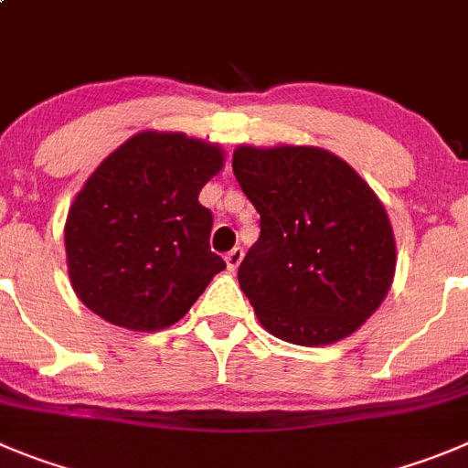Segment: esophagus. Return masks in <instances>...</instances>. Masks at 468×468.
I'll return each mask as SVG.
<instances>
[{
	"label": "esophagus",
	"mask_w": 468,
	"mask_h": 468,
	"mask_svg": "<svg viewBox=\"0 0 468 468\" xmlns=\"http://www.w3.org/2000/svg\"><path fill=\"white\" fill-rule=\"evenodd\" d=\"M242 259H244V249H242V247L230 249L229 254H226V265H229L230 272H235V270L239 268V263H242Z\"/></svg>",
	"instance_id": "esophagus-1"
}]
</instances>
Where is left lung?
Here are the masks:
<instances>
[{
  "label": "left lung",
  "instance_id": "1",
  "mask_svg": "<svg viewBox=\"0 0 468 468\" xmlns=\"http://www.w3.org/2000/svg\"><path fill=\"white\" fill-rule=\"evenodd\" d=\"M233 173L261 214L239 288L261 325L298 346L348 337L386 300L397 265L390 219L372 186L333 152L239 145Z\"/></svg>",
  "mask_w": 468,
  "mask_h": 468
}]
</instances>
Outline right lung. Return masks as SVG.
<instances>
[{
    "mask_svg": "<svg viewBox=\"0 0 468 468\" xmlns=\"http://www.w3.org/2000/svg\"><path fill=\"white\" fill-rule=\"evenodd\" d=\"M224 150L173 131H141L90 175L64 226L80 303L112 325L156 333L180 321L224 259L209 251L198 194Z\"/></svg>",
    "mask_w": 468,
    "mask_h": 468,
    "instance_id": "add662e5",
    "label": "right lung"
}]
</instances>
